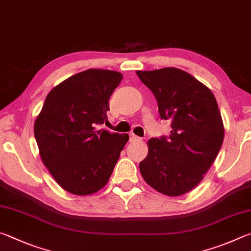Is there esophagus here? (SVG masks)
I'll use <instances>...</instances> for the list:
<instances>
[{"label": "esophagus", "instance_id": "obj_1", "mask_svg": "<svg viewBox=\"0 0 251 251\" xmlns=\"http://www.w3.org/2000/svg\"><path fill=\"white\" fill-rule=\"evenodd\" d=\"M130 141H138V139H141L138 137V136H136L134 134H130V137H129Z\"/></svg>", "mask_w": 251, "mask_h": 251}]
</instances>
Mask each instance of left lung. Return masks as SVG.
Listing matches in <instances>:
<instances>
[{
  "mask_svg": "<svg viewBox=\"0 0 251 251\" xmlns=\"http://www.w3.org/2000/svg\"><path fill=\"white\" fill-rule=\"evenodd\" d=\"M155 95L161 120L172 122L171 134L148 141L139 169L148 185L167 196L195 188L214 163L224 142V124L211 91L175 67L137 71Z\"/></svg>",
  "mask_w": 251,
  "mask_h": 251,
  "instance_id": "1",
  "label": "left lung"
}]
</instances>
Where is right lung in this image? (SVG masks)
<instances>
[{
  "instance_id": "1",
  "label": "right lung",
  "mask_w": 251,
  "mask_h": 251,
  "mask_svg": "<svg viewBox=\"0 0 251 251\" xmlns=\"http://www.w3.org/2000/svg\"><path fill=\"white\" fill-rule=\"evenodd\" d=\"M123 75L91 69L71 76L46 96L34 124L42 161L71 194L91 195L107 184L128 134L97 130Z\"/></svg>"
}]
</instances>
